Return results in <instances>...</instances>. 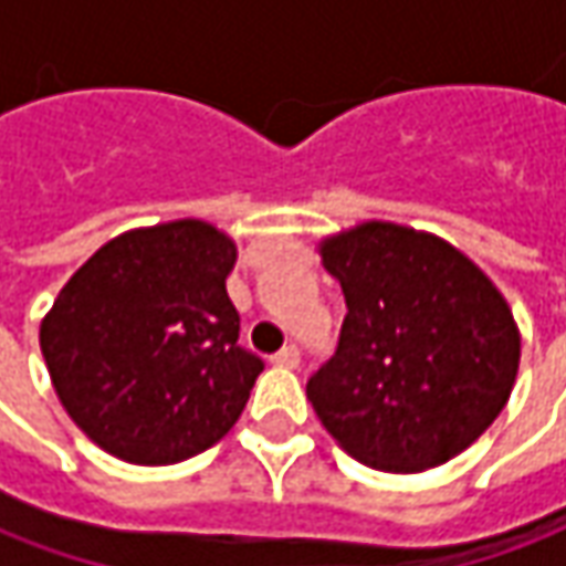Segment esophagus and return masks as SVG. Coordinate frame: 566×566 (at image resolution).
Segmentation results:
<instances>
[{"mask_svg":"<svg viewBox=\"0 0 566 566\" xmlns=\"http://www.w3.org/2000/svg\"><path fill=\"white\" fill-rule=\"evenodd\" d=\"M271 361L273 365H280V368H295V365H298V349H295V346H283Z\"/></svg>","mask_w":566,"mask_h":566,"instance_id":"34e87169","label":"esophagus"}]
</instances>
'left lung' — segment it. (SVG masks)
Wrapping results in <instances>:
<instances>
[{"label":"left lung","instance_id":"left-lung-1","mask_svg":"<svg viewBox=\"0 0 566 566\" xmlns=\"http://www.w3.org/2000/svg\"><path fill=\"white\" fill-rule=\"evenodd\" d=\"M317 251L346 298L337 353L305 387L321 424L384 472L463 453L511 400L520 331L507 298L419 229L368 220Z\"/></svg>","mask_w":566,"mask_h":566}]
</instances>
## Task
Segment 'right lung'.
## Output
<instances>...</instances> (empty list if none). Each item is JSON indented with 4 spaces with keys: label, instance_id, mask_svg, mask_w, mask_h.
<instances>
[{
    "label": "right lung",
    "instance_id": "add662e5",
    "mask_svg": "<svg viewBox=\"0 0 566 566\" xmlns=\"http://www.w3.org/2000/svg\"><path fill=\"white\" fill-rule=\"evenodd\" d=\"M235 242L205 220L122 232L62 286L40 324L59 402L106 453L169 467L213 447L264 361L239 346Z\"/></svg>",
    "mask_w": 566,
    "mask_h": 566
}]
</instances>
